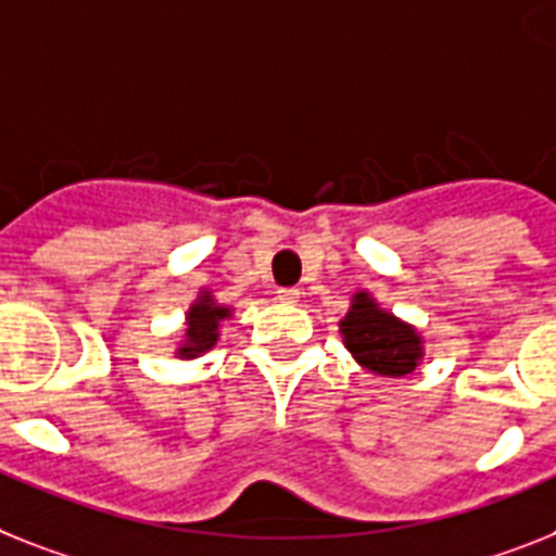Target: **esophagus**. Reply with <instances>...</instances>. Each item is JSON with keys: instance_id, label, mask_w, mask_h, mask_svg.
Wrapping results in <instances>:
<instances>
[{"instance_id": "1", "label": "esophagus", "mask_w": 556, "mask_h": 556, "mask_svg": "<svg viewBox=\"0 0 556 556\" xmlns=\"http://www.w3.org/2000/svg\"><path fill=\"white\" fill-rule=\"evenodd\" d=\"M278 301H281V304H298V298H301V289H295V287H287V289H278Z\"/></svg>"}]
</instances>
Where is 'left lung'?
Listing matches in <instances>:
<instances>
[{"label":"left lung","mask_w":556,"mask_h":556,"mask_svg":"<svg viewBox=\"0 0 556 556\" xmlns=\"http://www.w3.org/2000/svg\"><path fill=\"white\" fill-rule=\"evenodd\" d=\"M341 334L357 364L383 378H403L424 361V338L417 329L394 318L369 292H355Z\"/></svg>","instance_id":"obj_1"}]
</instances>
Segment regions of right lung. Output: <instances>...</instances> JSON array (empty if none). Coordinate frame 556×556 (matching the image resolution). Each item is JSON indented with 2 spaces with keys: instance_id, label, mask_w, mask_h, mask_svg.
<instances>
[{
  "instance_id": "add662e5",
  "label": "right lung",
  "mask_w": 556,
  "mask_h": 556,
  "mask_svg": "<svg viewBox=\"0 0 556 556\" xmlns=\"http://www.w3.org/2000/svg\"><path fill=\"white\" fill-rule=\"evenodd\" d=\"M229 315H232L229 306L215 304V298L210 292H201L199 301L187 312L185 341L178 343L176 355L185 357V361H192V357L213 350L215 341H218V327H222V320H227Z\"/></svg>"
}]
</instances>
